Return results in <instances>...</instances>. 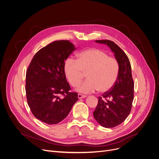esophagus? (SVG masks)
I'll return each mask as SVG.
<instances>
[{"label":"esophagus","instance_id":"obj_1","mask_svg":"<svg viewBox=\"0 0 159 159\" xmlns=\"http://www.w3.org/2000/svg\"><path fill=\"white\" fill-rule=\"evenodd\" d=\"M86 97V95H81V94H80V93H79V94L78 95V98L79 99H80V98H85Z\"/></svg>","mask_w":159,"mask_h":159}]
</instances>
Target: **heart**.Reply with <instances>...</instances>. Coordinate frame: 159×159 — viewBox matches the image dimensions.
Listing matches in <instances>:
<instances>
[{
	"mask_svg": "<svg viewBox=\"0 0 159 159\" xmlns=\"http://www.w3.org/2000/svg\"><path fill=\"white\" fill-rule=\"evenodd\" d=\"M65 76L73 87L83 80L85 73L87 80L77 88L84 93L110 90L116 83L119 73L117 59L106 52L96 48L83 50L77 55V59H67L64 64Z\"/></svg>",
	"mask_w": 159,
	"mask_h": 159,
	"instance_id": "1",
	"label": "heart"
}]
</instances>
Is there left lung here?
Segmentation results:
<instances>
[{
    "label": "left lung",
    "instance_id": "left-lung-1",
    "mask_svg": "<svg viewBox=\"0 0 159 159\" xmlns=\"http://www.w3.org/2000/svg\"><path fill=\"white\" fill-rule=\"evenodd\" d=\"M106 44L114 53L119 64L118 78L112 89L98 97L97 106L93 112L95 120L103 127H116L124 122L129 114L134 98V81L129 60L114 42L109 40H95Z\"/></svg>",
    "mask_w": 159,
    "mask_h": 159
}]
</instances>
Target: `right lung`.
<instances>
[{
	"label": "right lung",
	"mask_w": 159,
	"mask_h": 159,
	"mask_svg": "<svg viewBox=\"0 0 159 159\" xmlns=\"http://www.w3.org/2000/svg\"><path fill=\"white\" fill-rule=\"evenodd\" d=\"M75 50L69 40L53 42L35 54L26 70L28 104L34 116L48 125L66 118L78 100L64 71L65 61Z\"/></svg>",
	"instance_id": "right-lung-1"
}]
</instances>
